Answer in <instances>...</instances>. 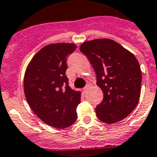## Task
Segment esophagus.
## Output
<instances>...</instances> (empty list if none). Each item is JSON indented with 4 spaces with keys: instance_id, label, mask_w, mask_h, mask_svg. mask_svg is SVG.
Returning <instances> with one entry per match:
<instances>
[{
    "instance_id": "esophagus-1",
    "label": "esophagus",
    "mask_w": 157,
    "mask_h": 157,
    "mask_svg": "<svg viewBox=\"0 0 157 157\" xmlns=\"http://www.w3.org/2000/svg\"><path fill=\"white\" fill-rule=\"evenodd\" d=\"M89 88H90V85H89V84H88V85H85V88H84V89H83V90H84V92H85V93H86V92H87V91H88V89H89Z\"/></svg>"
}]
</instances>
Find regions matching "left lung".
Masks as SVG:
<instances>
[{
    "mask_svg": "<svg viewBox=\"0 0 157 157\" xmlns=\"http://www.w3.org/2000/svg\"><path fill=\"white\" fill-rule=\"evenodd\" d=\"M80 50L93 65L97 85L103 92L97 117L105 124L122 121L133 111L140 96L142 75L137 59L111 39L85 41Z\"/></svg>",
    "mask_w": 157,
    "mask_h": 157,
    "instance_id": "1",
    "label": "left lung"
}]
</instances>
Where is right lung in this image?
I'll return each instance as SVG.
<instances>
[{
	"label": "right lung",
	"mask_w": 157,
	"mask_h": 157,
	"mask_svg": "<svg viewBox=\"0 0 157 157\" xmlns=\"http://www.w3.org/2000/svg\"><path fill=\"white\" fill-rule=\"evenodd\" d=\"M76 48V44L69 43L48 44L36 53L26 68V100L33 113L52 127H69L77 118L81 93L68 86L65 75L67 57Z\"/></svg>",
	"instance_id": "right-lung-1"
}]
</instances>
